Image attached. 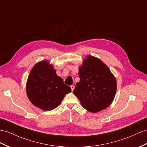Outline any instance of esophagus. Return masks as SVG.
I'll use <instances>...</instances> for the list:
<instances>
[{"mask_svg": "<svg viewBox=\"0 0 147 147\" xmlns=\"http://www.w3.org/2000/svg\"><path fill=\"white\" fill-rule=\"evenodd\" d=\"M70 88L71 89V91H73L74 90V88H75V86L74 85H71L70 86Z\"/></svg>", "mask_w": 147, "mask_h": 147, "instance_id": "34e87169", "label": "esophagus"}]
</instances>
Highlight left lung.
<instances>
[{"mask_svg": "<svg viewBox=\"0 0 147 147\" xmlns=\"http://www.w3.org/2000/svg\"><path fill=\"white\" fill-rule=\"evenodd\" d=\"M80 81L73 92L84 109L96 113L108 107L117 91L115 78L100 60L87 56L79 68Z\"/></svg>", "mask_w": 147, "mask_h": 147, "instance_id": "left-lung-1", "label": "left lung"}]
</instances>
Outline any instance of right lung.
I'll list each match as a JSON object with an SVG mask.
<instances>
[{
  "label": "right lung",
  "mask_w": 147,
  "mask_h": 147,
  "mask_svg": "<svg viewBox=\"0 0 147 147\" xmlns=\"http://www.w3.org/2000/svg\"><path fill=\"white\" fill-rule=\"evenodd\" d=\"M71 88L63 83L56 70L46 60L37 63L32 68L26 85L30 101L43 110L55 109L61 103Z\"/></svg>",
  "instance_id": "add662e5"
}]
</instances>
